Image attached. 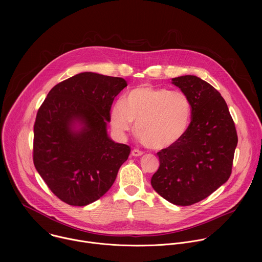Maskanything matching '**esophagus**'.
Returning <instances> with one entry per match:
<instances>
[{
	"mask_svg": "<svg viewBox=\"0 0 262 262\" xmlns=\"http://www.w3.org/2000/svg\"><path fill=\"white\" fill-rule=\"evenodd\" d=\"M142 155H143V151L139 150V149H133L132 156H134V157H141Z\"/></svg>",
	"mask_w": 262,
	"mask_h": 262,
	"instance_id": "1",
	"label": "esophagus"
}]
</instances>
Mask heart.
<instances>
[{
    "instance_id": "b5f03b06",
    "label": "heart",
    "mask_w": 262,
    "mask_h": 262,
    "mask_svg": "<svg viewBox=\"0 0 262 262\" xmlns=\"http://www.w3.org/2000/svg\"><path fill=\"white\" fill-rule=\"evenodd\" d=\"M192 105L180 91L150 85L138 86L111 107L113 130L123 136L137 121L136 133L148 148L164 149L175 145L189 128Z\"/></svg>"
}]
</instances>
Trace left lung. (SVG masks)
<instances>
[{"label": "left lung", "mask_w": 262, "mask_h": 262, "mask_svg": "<svg viewBox=\"0 0 262 262\" xmlns=\"http://www.w3.org/2000/svg\"><path fill=\"white\" fill-rule=\"evenodd\" d=\"M172 81L189 97L192 119L179 142L158 152L160 167L151 185L167 201L189 206L228 180L238 139L227 103L216 89L195 76Z\"/></svg>", "instance_id": "8db88e82"}]
</instances>
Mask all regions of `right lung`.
<instances>
[{"instance_id": "1", "label": "right lung", "mask_w": 262, "mask_h": 262, "mask_svg": "<svg viewBox=\"0 0 262 262\" xmlns=\"http://www.w3.org/2000/svg\"><path fill=\"white\" fill-rule=\"evenodd\" d=\"M127 86L121 78L82 72L52 88L34 123L33 162L61 201L85 206L113 185L130 147L112 141L106 121L114 98ZM74 121L83 127L71 129Z\"/></svg>"}]
</instances>
